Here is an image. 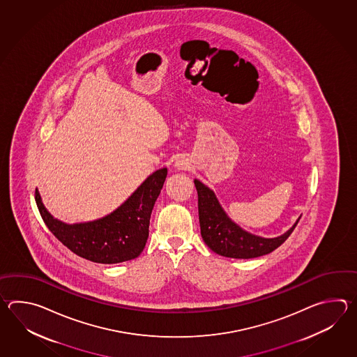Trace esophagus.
Wrapping results in <instances>:
<instances>
[{"label": "esophagus", "mask_w": 357, "mask_h": 357, "mask_svg": "<svg viewBox=\"0 0 357 357\" xmlns=\"http://www.w3.org/2000/svg\"><path fill=\"white\" fill-rule=\"evenodd\" d=\"M175 167L177 169H185V168H188V162L185 160H177L175 162Z\"/></svg>", "instance_id": "1"}]
</instances>
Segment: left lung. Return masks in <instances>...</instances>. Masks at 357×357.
Wrapping results in <instances>:
<instances>
[{"instance_id":"1","label":"left lung","mask_w":357,"mask_h":357,"mask_svg":"<svg viewBox=\"0 0 357 357\" xmlns=\"http://www.w3.org/2000/svg\"><path fill=\"white\" fill-rule=\"evenodd\" d=\"M197 191V209L200 232L205 245L215 254L234 259L258 258L275 250L296 227V222L277 237L254 235L231 220L222 208L214 191L200 180H194Z\"/></svg>"}]
</instances>
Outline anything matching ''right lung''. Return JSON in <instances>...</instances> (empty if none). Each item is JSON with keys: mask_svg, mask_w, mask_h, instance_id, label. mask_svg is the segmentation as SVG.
I'll return each instance as SVG.
<instances>
[{"mask_svg": "<svg viewBox=\"0 0 357 357\" xmlns=\"http://www.w3.org/2000/svg\"><path fill=\"white\" fill-rule=\"evenodd\" d=\"M167 177V168L154 171L114 212L98 220L66 223L54 218L36 189V203L48 229L77 257L100 264L137 258L149 235L153 206Z\"/></svg>", "mask_w": 357, "mask_h": 357, "instance_id": "1", "label": "right lung"}]
</instances>
